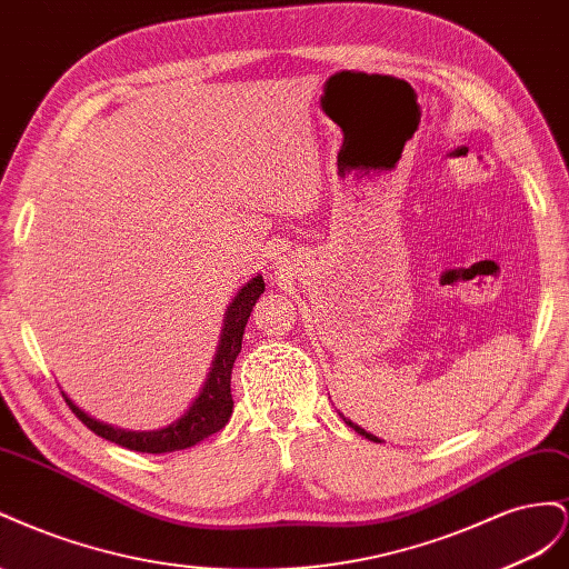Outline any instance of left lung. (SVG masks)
<instances>
[{
  "instance_id": "obj_1",
  "label": "left lung",
  "mask_w": 569,
  "mask_h": 569,
  "mask_svg": "<svg viewBox=\"0 0 569 569\" xmlns=\"http://www.w3.org/2000/svg\"><path fill=\"white\" fill-rule=\"evenodd\" d=\"M340 417H343V415H340ZM343 421H346V425H348V427H350V429H355V431H357V433H360V436H365V438H369V441H375V443H381V441H379V438H377V436H375V433H367V431H365V429H362V427H357V425H352V421H350V419H346V417H343Z\"/></svg>"
}]
</instances>
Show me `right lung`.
Segmentation results:
<instances>
[{"mask_svg": "<svg viewBox=\"0 0 569 569\" xmlns=\"http://www.w3.org/2000/svg\"><path fill=\"white\" fill-rule=\"evenodd\" d=\"M262 293H264L262 276H254L252 281H248L238 290V296L229 305V310H226L221 340L217 346L214 362H212V369H209L200 396L194 398L190 408L176 421H171L169 427L157 429V431L117 429L111 425H102V421H97L90 415H86L67 393L61 391L63 400L69 402L71 412L80 421H83L90 431L107 438V441H111V443H119L121 448H128V450L152 452V456H159V452L186 450L194 443L204 441L207 436H212L229 425V417L233 412V398H231L233 362L242 348V333H246V323L250 319L252 307Z\"/></svg>", "mask_w": 569, "mask_h": 569, "instance_id": "right-lung-1", "label": "right lung"}]
</instances>
